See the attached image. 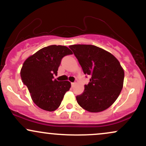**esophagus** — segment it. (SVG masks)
I'll return each mask as SVG.
<instances>
[{"instance_id": "34e87169", "label": "esophagus", "mask_w": 146, "mask_h": 146, "mask_svg": "<svg viewBox=\"0 0 146 146\" xmlns=\"http://www.w3.org/2000/svg\"><path fill=\"white\" fill-rule=\"evenodd\" d=\"M75 82H71V86H73V87L75 86Z\"/></svg>"}]
</instances>
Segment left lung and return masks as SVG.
Here are the masks:
<instances>
[{"mask_svg":"<svg viewBox=\"0 0 146 146\" xmlns=\"http://www.w3.org/2000/svg\"><path fill=\"white\" fill-rule=\"evenodd\" d=\"M84 73L91 77L84 90L76 96L78 104L90 113H98L111 106L121 93L124 71L118 60L109 52L90 44L69 46Z\"/></svg>","mask_w":146,"mask_h":146,"instance_id":"obj_1","label":"left lung"}]
</instances>
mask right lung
I'll list each match as a JSON object with an SVG mask.
<instances>
[{"label": "right lung", "mask_w": 146, "mask_h": 146, "mask_svg": "<svg viewBox=\"0 0 146 146\" xmlns=\"http://www.w3.org/2000/svg\"><path fill=\"white\" fill-rule=\"evenodd\" d=\"M71 54L73 53L66 46L51 45L40 49L23 64L22 81L27 86L35 104L42 110H56L71 88L68 81L58 82L53 77L58 73L62 59Z\"/></svg>", "instance_id": "right-lung-1"}]
</instances>
